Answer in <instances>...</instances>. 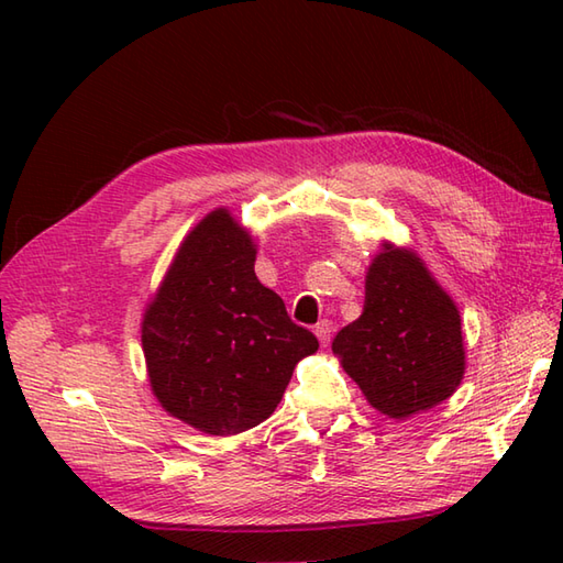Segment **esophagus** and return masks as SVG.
<instances>
[{"label":"esophagus","instance_id":"esophagus-1","mask_svg":"<svg viewBox=\"0 0 563 563\" xmlns=\"http://www.w3.org/2000/svg\"><path fill=\"white\" fill-rule=\"evenodd\" d=\"M331 331H333V324L329 319H321L319 324L314 327V333H317V339H319V343L321 345H329V341H331Z\"/></svg>","mask_w":563,"mask_h":563}]
</instances>
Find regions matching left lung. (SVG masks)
Listing matches in <instances>:
<instances>
[{
  "mask_svg": "<svg viewBox=\"0 0 563 563\" xmlns=\"http://www.w3.org/2000/svg\"><path fill=\"white\" fill-rule=\"evenodd\" d=\"M377 411L406 418L460 387V312L416 254L385 244L365 280L363 314L331 343Z\"/></svg>",
  "mask_w": 563,
  "mask_h": 563,
  "instance_id": "1",
  "label": "left lung"
}]
</instances>
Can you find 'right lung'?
<instances>
[{
    "label": "right lung",
    "mask_w": 563,
    "mask_h": 563,
    "mask_svg": "<svg viewBox=\"0 0 563 563\" xmlns=\"http://www.w3.org/2000/svg\"><path fill=\"white\" fill-rule=\"evenodd\" d=\"M251 234L214 210L178 249L142 321L152 391L210 435L258 426L280 404L297 361L319 349L254 273Z\"/></svg>",
    "instance_id": "obj_1"
}]
</instances>
